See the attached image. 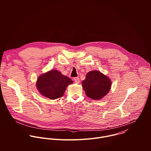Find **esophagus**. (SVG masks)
I'll use <instances>...</instances> for the list:
<instances>
[{
    "mask_svg": "<svg viewBox=\"0 0 151 151\" xmlns=\"http://www.w3.org/2000/svg\"><path fill=\"white\" fill-rule=\"evenodd\" d=\"M73 79H74V81H75L76 83H79V82H80V79H79V78L78 77H75V78H73Z\"/></svg>",
    "mask_w": 151,
    "mask_h": 151,
    "instance_id": "34e87169",
    "label": "esophagus"
}]
</instances>
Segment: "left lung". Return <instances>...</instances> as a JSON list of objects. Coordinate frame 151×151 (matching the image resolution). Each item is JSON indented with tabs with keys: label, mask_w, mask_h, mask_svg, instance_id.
Returning <instances> with one entry per match:
<instances>
[{
	"label": "left lung",
	"mask_w": 151,
	"mask_h": 151,
	"mask_svg": "<svg viewBox=\"0 0 151 151\" xmlns=\"http://www.w3.org/2000/svg\"><path fill=\"white\" fill-rule=\"evenodd\" d=\"M82 83L86 95L91 99L97 100L109 93L112 85L108 77L97 70L88 72Z\"/></svg>",
	"instance_id": "left-lung-1"
}]
</instances>
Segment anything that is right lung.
Listing matches in <instances>:
<instances>
[{
	"instance_id": "add662e5",
	"label": "right lung",
	"mask_w": 151,
	"mask_h": 151,
	"mask_svg": "<svg viewBox=\"0 0 151 151\" xmlns=\"http://www.w3.org/2000/svg\"><path fill=\"white\" fill-rule=\"evenodd\" d=\"M73 81L57 70H50L39 76L36 87L42 96L55 100L62 97L68 86Z\"/></svg>"
}]
</instances>
